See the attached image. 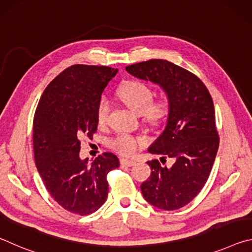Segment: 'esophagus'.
Wrapping results in <instances>:
<instances>
[{
  "label": "esophagus",
  "mask_w": 252,
  "mask_h": 252,
  "mask_svg": "<svg viewBox=\"0 0 252 252\" xmlns=\"http://www.w3.org/2000/svg\"><path fill=\"white\" fill-rule=\"evenodd\" d=\"M120 162H121V165H122V167H132V165H134V164H135V162H134V161H132V160H127V159H121V160H120Z\"/></svg>",
  "instance_id": "1"
}]
</instances>
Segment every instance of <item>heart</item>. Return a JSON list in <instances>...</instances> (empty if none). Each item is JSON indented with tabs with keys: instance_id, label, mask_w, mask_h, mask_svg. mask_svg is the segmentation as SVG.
Listing matches in <instances>:
<instances>
[{
	"instance_id": "1",
	"label": "heart",
	"mask_w": 252,
	"mask_h": 252,
	"mask_svg": "<svg viewBox=\"0 0 252 252\" xmlns=\"http://www.w3.org/2000/svg\"><path fill=\"white\" fill-rule=\"evenodd\" d=\"M118 97L136 114H142L144 120L158 125L164 120L170 111V101L167 96L153 100L150 85L139 80H130L123 83L118 90ZM110 111L109 101L101 97L96 106V120L99 126L105 125ZM146 144V139L127 133L118 134L110 140V148L122 156H133Z\"/></svg>"
}]
</instances>
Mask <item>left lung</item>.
<instances>
[{"label": "left lung", "mask_w": 252, "mask_h": 252, "mask_svg": "<svg viewBox=\"0 0 252 252\" xmlns=\"http://www.w3.org/2000/svg\"><path fill=\"white\" fill-rule=\"evenodd\" d=\"M126 70L136 78L159 84L168 95L167 126L148 150L160 155L161 162L148 161L151 174L141 185V191L152 206L177 210L201 191L218 152L212 97L197 75L167 60H149ZM169 157L174 161L170 167L164 165Z\"/></svg>", "instance_id": "1"}]
</instances>
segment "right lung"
I'll return each instance as SVG.
<instances>
[{"instance_id": "1", "label": "right lung", "mask_w": 252, "mask_h": 252, "mask_svg": "<svg viewBox=\"0 0 252 252\" xmlns=\"http://www.w3.org/2000/svg\"><path fill=\"white\" fill-rule=\"evenodd\" d=\"M118 70L75 64L50 82L33 119L35 165L46 190L65 210L80 216L95 212L108 198L106 176L117 169V156L104 152L92 163L80 159L79 138L97 129L96 106Z\"/></svg>"}]
</instances>
